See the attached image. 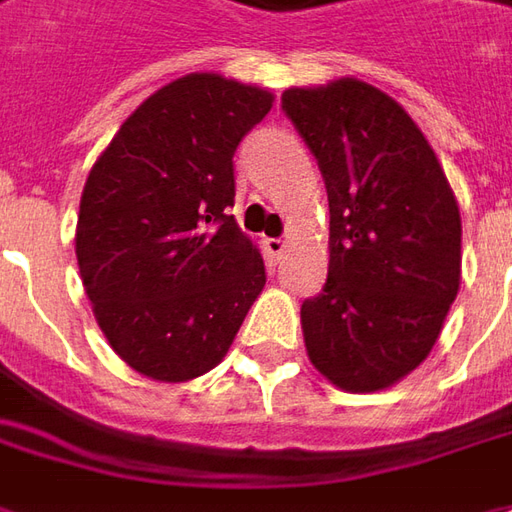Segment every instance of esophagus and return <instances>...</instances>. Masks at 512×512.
Returning <instances> with one entry per match:
<instances>
[{
    "instance_id": "esophagus-1",
    "label": "esophagus",
    "mask_w": 512,
    "mask_h": 512,
    "mask_svg": "<svg viewBox=\"0 0 512 512\" xmlns=\"http://www.w3.org/2000/svg\"><path fill=\"white\" fill-rule=\"evenodd\" d=\"M266 252L271 255V260L280 263V257H283L285 252V241H280V238H269V241H266Z\"/></svg>"
}]
</instances>
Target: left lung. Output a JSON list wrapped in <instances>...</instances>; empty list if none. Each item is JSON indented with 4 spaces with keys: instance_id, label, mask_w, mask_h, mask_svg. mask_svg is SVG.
I'll use <instances>...</instances> for the list:
<instances>
[{
    "instance_id": "left-lung-1",
    "label": "left lung",
    "mask_w": 512,
    "mask_h": 512,
    "mask_svg": "<svg viewBox=\"0 0 512 512\" xmlns=\"http://www.w3.org/2000/svg\"><path fill=\"white\" fill-rule=\"evenodd\" d=\"M330 204L322 291L302 302L314 367L347 392L392 387L440 336L460 291V207L431 145L370 83L283 92Z\"/></svg>"
}]
</instances>
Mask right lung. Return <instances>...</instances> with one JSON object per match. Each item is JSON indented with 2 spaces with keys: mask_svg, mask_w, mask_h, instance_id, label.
Segmentation results:
<instances>
[{
  "mask_svg": "<svg viewBox=\"0 0 512 512\" xmlns=\"http://www.w3.org/2000/svg\"><path fill=\"white\" fill-rule=\"evenodd\" d=\"M266 89L187 75L139 106L86 179L75 252L100 330L128 367L190 381L227 356L266 285L235 207L232 156Z\"/></svg>",
  "mask_w": 512,
  "mask_h": 512,
  "instance_id": "add662e5",
  "label": "right lung"
}]
</instances>
